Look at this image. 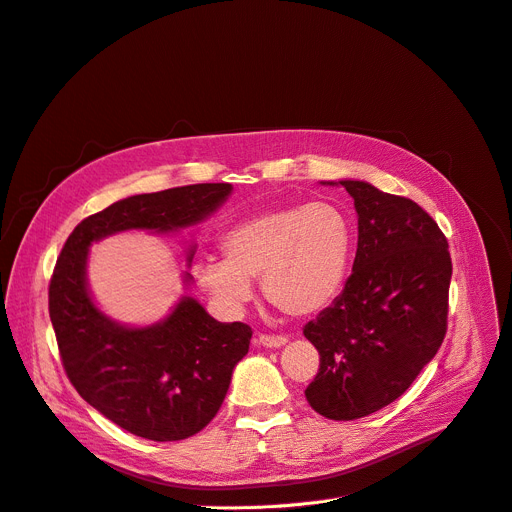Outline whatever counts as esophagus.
<instances>
[{"label": "esophagus", "instance_id": "1", "mask_svg": "<svg viewBox=\"0 0 512 512\" xmlns=\"http://www.w3.org/2000/svg\"><path fill=\"white\" fill-rule=\"evenodd\" d=\"M255 343H257L259 347L278 349V347H284V345L288 343V339H286L284 335H278V337H274V335H259V337L255 339Z\"/></svg>", "mask_w": 512, "mask_h": 512}]
</instances>
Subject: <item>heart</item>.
Masks as SVG:
<instances>
[{"label": "heart", "mask_w": 512, "mask_h": 512, "mask_svg": "<svg viewBox=\"0 0 512 512\" xmlns=\"http://www.w3.org/2000/svg\"><path fill=\"white\" fill-rule=\"evenodd\" d=\"M219 247L224 259H198L192 278L221 311H242L261 278L270 303L291 316H314L345 284L353 228L347 213L326 201L282 205L236 221Z\"/></svg>", "instance_id": "obj_1"}]
</instances>
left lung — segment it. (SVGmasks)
I'll use <instances>...</instances> for the list:
<instances>
[{
	"label": "left lung",
	"mask_w": 512,
	"mask_h": 512,
	"mask_svg": "<svg viewBox=\"0 0 512 512\" xmlns=\"http://www.w3.org/2000/svg\"><path fill=\"white\" fill-rule=\"evenodd\" d=\"M343 186L358 213V253L343 293L303 335L320 353L305 389L330 420H355L389 406L446 337L452 259L433 217L410 198L368 182Z\"/></svg>",
	"instance_id": "obj_1"
}]
</instances>
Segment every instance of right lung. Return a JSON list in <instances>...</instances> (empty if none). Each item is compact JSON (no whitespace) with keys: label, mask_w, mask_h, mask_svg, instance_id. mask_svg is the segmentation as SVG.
Segmentation results:
<instances>
[{"label":"right lung","mask_w":512,"mask_h":512,"mask_svg":"<svg viewBox=\"0 0 512 512\" xmlns=\"http://www.w3.org/2000/svg\"><path fill=\"white\" fill-rule=\"evenodd\" d=\"M232 194V184H194L136 194L90 215L64 242L50 282V320L62 366L87 404L121 429L152 441L203 431L224 404L253 330L217 322L192 295L169 316L129 326L106 316L87 282L90 247L113 234H175L203 224ZM196 244L186 249L190 268ZM192 284L190 272L182 276Z\"/></svg>","instance_id":"1"}]
</instances>
